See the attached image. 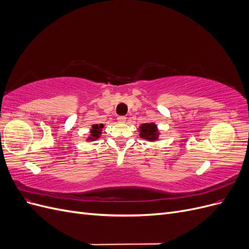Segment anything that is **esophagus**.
<instances>
[{"mask_svg":"<svg viewBox=\"0 0 249 249\" xmlns=\"http://www.w3.org/2000/svg\"><path fill=\"white\" fill-rule=\"evenodd\" d=\"M125 120H126V117L125 116H118L117 117V122L118 123H125Z\"/></svg>","mask_w":249,"mask_h":249,"instance_id":"obj_1","label":"esophagus"}]
</instances>
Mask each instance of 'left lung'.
I'll return each instance as SVG.
<instances>
[{"label": "left lung", "mask_w": 249, "mask_h": 249, "mask_svg": "<svg viewBox=\"0 0 249 249\" xmlns=\"http://www.w3.org/2000/svg\"><path fill=\"white\" fill-rule=\"evenodd\" d=\"M140 137L147 140H156L158 138V130L155 124H144L140 126Z\"/></svg>", "instance_id": "8db88e82"}]
</instances>
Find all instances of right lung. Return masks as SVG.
I'll use <instances>...</instances> for the list:
<instances>
[{
	"label": "right lung",
	"instance_id": "right-lung-1",
	"mask_svg": "<svg viewBox=\"0 0 249 249\" xmlns=\"http://www.w3.org/2000/svg\"><path fill=\"white\" fill-rule=\"evenodd\" d=\"M103 124H93L92 125V129H91V132H90V137L88 138V139H90V140H95V139H97L100 137V135H101V131H102V129H103Z\"/></svg>",
	"mask_w": 249,
	"mask_h": 249
}]
</instances>
